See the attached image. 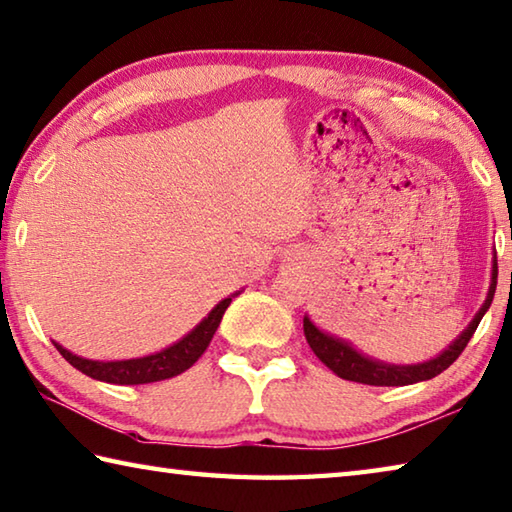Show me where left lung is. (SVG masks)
Masks as SVG:
<instances>
[{
  "label": "left lung",
  "mask_w": 512,
  "mask_h": 512,
  "mask_svg": "<svg viewBox=\"0 0 512 512\" xmlns=\"http://www.w3.org/2000/svg\"><path fill=\"white\" fill-rule=\"evenodd\" d=\"M495 288H497V257L493 259V279H490V288H488V297L484 306L479 308V313L475 315L473 322L468 324V328L459 335V339H455L453 346H448V350H444L442 355L424 364L390 366L384 362H375V359H368L362 353H357L353 346H348L346 342H342V339H335L322 333V330L310 322L308 317H304V335L310 348H313V353L322 359V362L333 370L337 377L348 379V382H359L368 386H406V384L426 382V379H433L435 375L444 373V370L464 353L470 337L475 335L479 322H482L486 310L490 308V304H493Z\"/></svg>",
  "instance_id": "obj_1"
}]
</instances>
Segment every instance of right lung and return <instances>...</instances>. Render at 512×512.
I'll list each match as a JSON object with an SVG mask.
<instances>
[{"label": "right lung", "instance_id": "obj_1", "mask_svg": "<svg viewBox=\"0 0 512 512\" xmlns=\"http://www.w3.org/2000/svg\"><path fill=\"white\" fill-rule=\"evenodd\" d=\"M230 302H233V297L222 299V302L210 310V315L204 319V322L195 330H190L182 342H177L170 348L162 350V353H155L148 357L126 359V362H93V359H84L68 353V350L59 344H55V348L62 353V357L70 366L82 370V373L88 377L99 379V382L122 384V386L162 382V379L182 375L184 370H188L199 357L204 355V350L208 348L210 339H213L215 330L219 322H222Z\"/></svg>", "mask_w": 512, "mask_h": 512}]
</instances>
